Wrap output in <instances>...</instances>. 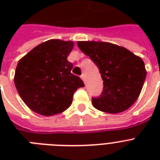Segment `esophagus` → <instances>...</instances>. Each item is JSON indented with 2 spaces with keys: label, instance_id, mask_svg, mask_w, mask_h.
I'll return each instance as SVG.
<instances>
[{
  "label": "esophagus",
  "instance_id": "1",
  "mask_svg": "<svg viewBox=\"0 0 160 160\" xmlns=\"http://www.w3.org/2000/svg\"><path fill=\"white\" fill-rule=\"evenodd\" d=\"M80 78H81V79H82L83 81H84V82L85 83V75H84V74H83V75H80Z\"/></svg>",
  "mask_w": 160,
  "mask_h": 160
}]
</instances>
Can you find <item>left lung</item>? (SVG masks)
<instances>
[{
    "label": "left lung",
    "mask_w": 160,
    "mask_h": 160,
    "mask_svg": "<svg viewBox=\"0 0 160 160\" xmlns=\"http://www.w3.org/2000/svg\"><path fill=\"white\" fill-rule=\"evenodd\" d=\"M77 46L98 67L103 80V91L92 98L100 111L116 114L126 110L139 97L146 78L141 58L124 47L109 42L78 41Z\"/></svg>",
    "instance_id": "1"
}]
</instances>
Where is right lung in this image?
Returning <instances> with one entry per match:
<instances>
[{"mask_svg": "<svg viewBox=\"0 0 160 160\" xmlns=\"http://www.w3.org/2000/svg\"><path fill=\"white\" fill-rule=\"evenodd\" d=\"M73 47L72 41L49 40L19 60L14 82L31 110L45 116L61 113L71 105L78 88L85 86L71 73L73 64L67 60Z\"/></svg>", "mask_w": 160, "mask_h": 160, "instance_id": "add662e5", "label": "right lung"}]
</instances>
